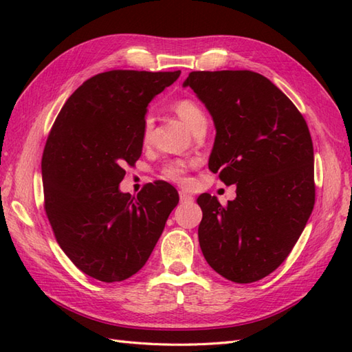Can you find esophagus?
<instances>
[{"label": "esophagus", "mask_w": 352, "mask_h": 352, "mask_svg": "<svg viewBox=\"0 0 352 352\" xmlns=\"http://www.w3.org/2000/svg\"><path fill=\"white\" fill-rule=\"evenodd\" d=\"M180 201H182V203H192L193 197L186 190H180Z\"/></svg>", "instance_id": "1"}]
</instances>
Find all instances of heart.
Instances as JSON below:
<instances>
[{"label":"heart","mask_w":352,"mask_h":352,"mask_svg":"<svg viewBox=\"0 0 352 352\" xmlns=\"http://www.w3.org/2000/svg\"><path fill=\"white\" fill-rule=\"evenodd\" d=\"M174 110L190 130L195 129L198 124L206 121L204 111L201 110V107L197 102H193L190 100L177 101L174 104ZM151 133H153V121L151 119H146V121L144 122V130H142V139H144V142H148L149 139H151ZM186 172H188V164H186L184 162H172L164 166L163 177L168 178V180H170V182L183 183L186 178Z\"/></svg>","instance_id":"b5f03b06"}]
</instances>
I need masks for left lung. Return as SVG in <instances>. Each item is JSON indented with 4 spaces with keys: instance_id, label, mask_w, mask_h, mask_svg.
Instances as JSON below:
<instances>
[{
    "instance_id": "1",
    "label": "left lung",
    "mask_w": 352,
    "mask_h": 352,
    "mask_svg": "<svg viewBox=\"0 0 352 352\" xmlns=\"http://www.w3.org/2000/svg\"><path fill=\"white\" fill-rule=\"evenodd\" d=\"M183 87L195 92L213 119L208 169L236 184L227 207L208 193L198 197L201 251L227 280H261L286 260L315 206L309 126L294 102L257 72L195 71Z\"/></svg>"
}]
</instances>
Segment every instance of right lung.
I'll list each match as a JSON object with an SVG mask.
<instances>
[{
    "instance_id": "1",
    "label": "right lung",
    "mask_w": 352,
    "mask_h": 352,
    "mask_svg": "<svg viewBox=\"0 0 352 352\" xmlns=\"http://www.w3.org/2000/svg\"><path fill=\"white\" fill-rule=\"evenodd\" d=\"M180 71H109L86 80L58 113L42 155L45 210L63 252L104 283L130 278L151 256L178 193L148 184L119 189L144 146L148 104Z\"/></svg>"
}]
</instances>
